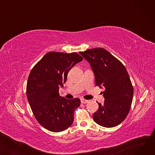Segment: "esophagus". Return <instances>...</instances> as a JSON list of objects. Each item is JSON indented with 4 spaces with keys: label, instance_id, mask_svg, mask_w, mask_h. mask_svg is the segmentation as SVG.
Masks as SVG:
<instances>
[{
    "label": "esophagus",
    "instance_id": "34e87169",
    "mask_svg": "<svg viewBox=\"0 0 155 155\" xmlns=\"http://www.w3.org/2000/svg\"><path fill=\"white\" fill-rule=\"evenodd\" d=\"M88 102V100H85V99H81V103L82 104H87Z\"/></svg>",
    "mask_w": 155,
    "mask_h": 155
}]
</instances>
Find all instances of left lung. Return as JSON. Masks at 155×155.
Returning a JSON list of instances; mask_svg holds the SVG:
<instances>
[{"instance_id":"8db88e82","label":"left lung","mask_w":155,"mask_h":155,"mask_svg":"<svg viewBox=\"0 0 155 155\" xmlns=\"http://www.w3.org/2000/svg\"><path fill=\"white\" fill-rule=\"evenodd\" d=\"M80 54L90 63L96 85L104 88V104L98 103L99 109L93 114L94 121L105 127L119 125L128 114L134 92L125 67L104 48L90 49Z\"/></svg>"}]
</instances>
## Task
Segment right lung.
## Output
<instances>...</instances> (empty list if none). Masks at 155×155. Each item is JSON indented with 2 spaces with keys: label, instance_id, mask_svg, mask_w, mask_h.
<instances>
[{
  "label": "right lung",
  "instance_id": "obj_1",
  "mask_svg": "<svg viewBox=\"0 0 155 155\" xmlns=\"http://www.w3.org/2000/svg\"><path fill=\"white\" fill-rule=\"evenodd\" d=\"M83 58L77 53L49 52L32 68L28 77L26 95L38 123L52 132H61L73 122L79 99L61 97L60 87L66 82L70 69Z\"/></svg>",
  "mask_w": 155,
  "mask_h": 155
}]
</instances>
